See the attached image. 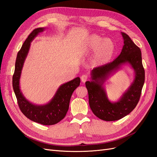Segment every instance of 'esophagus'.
<instances>
[{"instance_id": "obj_1", "label": "esophagus", "mask_w": 157, "mask_h": 157, "mask_svg": "<svg viewBox=\"0 0 157 157\" xmlns=\"http://www.w3.org/2000/svg\"><path fill=\"white\" fill-rule=\"evenodd\" d=\"M80 78H81V81L83 83H84L88 80V76L86 75H82L81 76V77H80Z\"/></svg>"}]
</instances>
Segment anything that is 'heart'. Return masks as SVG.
<instances>
[{
	"label": "heart",
	"mask_w": 157,
	"mask_h": 157,
	"mask_svg": "<svg viewBox=\"0 0 157 157\" xmlns=\"http://www.w3.org/2000/svg\"><path fill=\"white\" fill-rule=\"evenodd\" d=\"M116 46L111 39H104L98 35H93L89 39L86 48L87 54L95 53L91 61L94 67H101L107 64L115 54Z\"/></svg>",
	"instance_id": "heart-1"
}]
</instances>
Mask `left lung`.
<instances>
[{"mask_svg": "<svg viewBox=\"0 0 157 157\" xmlns=\"http://www.w3.org/2000/svg\"><path fill=\"white\" fill-rule=\"evenodd\" d=\"M121 34L124 39V46L120 55L112 62L92 69V80L85 83L88 92L90 109L97 117L105 121L119 120L134 110L140 100L145 82V70L142 64L141 50L127 34L122 32ZM126 63H129L135 70V80L120 100L112 103L108 99L102 85L109 75Z\"/></svg>", "mask_w": 157, "mask_h": 157, "instance_id": "8db88e82", "label": "left lung"}]
</instances>
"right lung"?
Listing matches in <instances>:
<instances>
[{
    "label": "right lung",
    "instance_id": "right-lung-1",
    "mask_svg": "<svg viewBox=\"0 0 157 157\" xmlns=\"http://www.w3.org/2000/svg\"><path fill=\"white\" fill-rule=\"evenodd\" d=\"M44 29V27H39L33 30L18 52L15 71L12 77V86L19 107L23 115L31 121L39 124L53 125L61 121L65 117L69 109L71 97L74 90L80 85V79L79 77H77L61 85L54 98L46 105H35L23 96L20 88V79L23 63L29 52L31 42Z\"/></svg>",
    "mask_w": 157,
    "mask_h": 157
}]
</instances>
